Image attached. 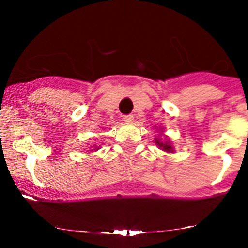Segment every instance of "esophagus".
<instances>
[{"mask_svg":"<svg viewBox=\"0 0 248 248\" xmlns=\"http://www.w3.org/2000/svg\"><path fill=\"white\" fill-rule=\"evenodd\" d=\"M134 120V116L132 114H129V115H124V121H126V122H128V124H131L132 121H133Z\"/></svg>","mask_w":248,"mask_h":248,"instance_id":"34e87169","label":"esophagus"}]
</instances>
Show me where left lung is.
Returning <instances> with one entry per match:
<instances>
[{
    "label": "left lung",
    "mask_w": 248,
    "mask_h": 248,
    "mask_svg": "<svg viewBox=\"0 0 248 248\" xmlns=\"http://www.w3.org/2000/svg\"><path fill=\"white\" fill-rule=\"evenodd\" d=\"M156 144L158 145L159 147H162V149H163L164 151H167V152H170L172 150L170 145H169V142H161L159 140H156Z\"/></svg>",
    "instance_id": "left-lung-1"
}]
</instances>
